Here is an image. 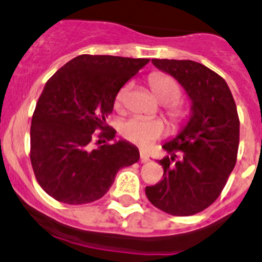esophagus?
<instances>
[{"instance_id":"34e87169","label":"esophagus","mask_w":262,"mask_h":262,"mask_svg":"<svg viewBox=\"0 0 262 262\" xmlns=\"http://www.w3.org/2000/svg\"><path fill=\"white\" fill-rule=\"evenodd\" d=\"M140 160H141L142 163H146L147 160H149V155H147L144 150H140Z\"/></svg>"}]
</instances>
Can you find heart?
Segmentation results:
<instances>
[{"instance_id": "1", "label": "heart", "mask_w": 262, "mask_h": 262, "mask_svg": "<svg viewBox=\"0 0 262 262\" xmlns=\"http://www.w3.org/2000/svg\"><path fill=\"white\" fill-rule=\"evenodd\" d=\"M150 88L152 94L159 102L165 103V110L169 120L174 126H181L186 122L188 117V111L182 104L176 100L181 95V88L173 77L164 74H154L149 79ZM130 90V84H125L117 93L116 105L120 107L125 102L126 97ZM121 134L130 141L146 147L154 140L159 139L164 134V125L159 120H150V118L134 117L126 121L121 127Z\"/></svg>"}]
</instances>
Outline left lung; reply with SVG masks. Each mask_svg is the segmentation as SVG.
Segmentation results:
<instances>
[{
    "label": "left lung",
    "mask_w": 262,
    "mask_h": 262,
    "mask_svg": "<svg viewBox=\"0 0 262 262\" xmlns=\"http://www.w3.org/2000/svg\"><path fill=\"white\" fill-rule=\"evenodd\" d=\"M151 62L185 89L191 116L162 146L169 154L158 162L164 169L163 180L147 186L145 193L164 213L193 215L219 198L234 168L239 144L237 107L225 80L204 64L190 59Z\"/></svg>",
    "instance_id": "8db88e82"
}]
</instances>
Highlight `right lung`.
Listing matches in <instances>:
<instances>
[{"label":"right lung","mask_w":262,"mask_h":262,"mask_svg":"<svg viewBox=\"0 0 262 262\" xmlns=\"http://www.w3.org/2000/svg\"><path fill=\"white\" fill-rule=\"evenodd\" d=\"M147 62L81 54L47 81L32 118L30 160L38 183L54 200L93 203L108 192L121 168L139 162V149L115 141L116 130L105 120L118 90ZM98 129L103 132L97 137Z\"/></svg>","instance_id":"1"}]
</instances>
